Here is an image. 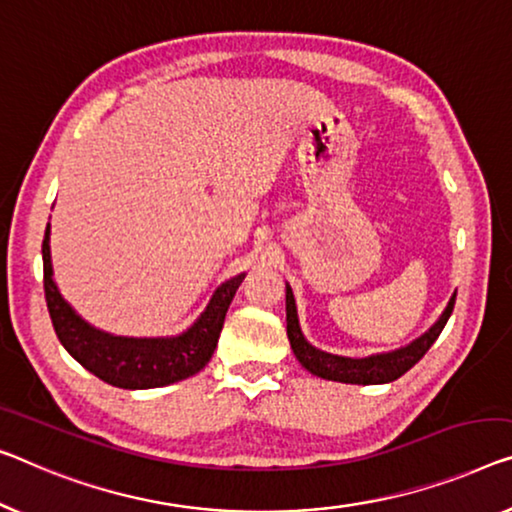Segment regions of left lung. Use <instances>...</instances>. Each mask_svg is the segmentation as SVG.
I'll use <instances>...</instances> for the list:
<instances>
[{
  "label": "left lung",
  "mask_w": 512,
  "mask_h": 512,
  "mask_svg": "<svg viewBox=\"0 0 512 512\" xmlns=\"http://www.w3.org/2000/svg\"><path fill=\"white\" fill-rule=\"evenodd\" d=\"M285 303H287V338H289V345H292L294 356L299 358L303 368L312 372V375L329 379V381L368 386V384H388V381H395L421 361L427 349L434 345V340L439 338V333L444 331L448 317H451L453 312L455 294L451 296V301H448L437 322H434L430 329L421 335V338L409 342L407 347L395 349V352L372 354L365 358L338 356V354H329V352H322V349L312 347L301 333L299 315H296V301H294L292 287L289 285L285 292Z\"/></svg>",
  "instance_id": "8db88e82"
}]
</instances>
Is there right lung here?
I'll use <instances>...</instances> for the list:
<instances>
[{
	"label": "right lung",
	"instance_id": "1",
	"mask_svg": "<svg viewBox=\"0 0 512 512\" xmlns=\"http://www.w3.org/2000/svg\"><path fill=\"white\" fill-rule=\"evenodd\" d=\"M246 278L239 273L225 280L193 326L172 338H126L112 335L87 324L59 294L52 278L50 259V225L45 227L43 239V287L48 301L50 319L61 345L82 368L103 379L105 384L128 388H158L188 379L200 372L213 356L223 331L227 308L236 289Z\"/></svg>",
	"mask_w": 512,
	"mask_h": 512
}]
</instances>
